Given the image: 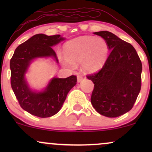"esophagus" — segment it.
<instances>
[{
    "instance_id": "esophagus-1",
    "label": "esophagus",
    "mask_w": 152,
    "mask_h": 152,
    "mask_svg": "<svg viewBox=\"0 0 152 152\" xmlns=\"http://www.w3.org/2000/svg\"><path fill=\"white\" fill-rule=\"evenodd\" d=\"M83 79V76H81V75H78L77 76V81L79 83V82H81L82 80Z\"/></svg>"
}]
</instances>
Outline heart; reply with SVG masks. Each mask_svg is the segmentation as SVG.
Returning <instances> with one entry per match:
<instances>
[{
  "instance_id": "b5f03b06",
  "label": "heart",
  "mask_w": 152,
  "mask_h": 152,
  "mask_svg": "<svg viewBox=\"0 0 152 152\" xmlns=\"http://www.w3.org/2000/svg\"><path fill=\"white\" fill-rule=\"evenodd\" d=\"M66 56L59 59L64 66L74 69L75 64L82 62V69L87 73L100 70L109 53L107 43L102 37L80 36L71 40L64 46Z\"/></svg>"
}]
</instances>
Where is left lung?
Segmentation results:
<instances>
[{
    "instance_id": "1",
    "label": "left lung",
    "mask_w": 152,
    "mask_h": 152,
    "mask_svg": "<svg viewBox=\"0 0 152 152\" xmlns=\"http://www.w3.org/2000/svg\"><path fill=\"white\" fill-rule=\"evenodd\" d=\"M94 34L105 40L111 52L102 69L87 76L94 83L91 102L100 114L117 117L129 111L137 100L142 86V64L130 43L109 31Z\"/></svg>"
}]
</instances>
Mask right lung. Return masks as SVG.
<instances>
[{"mask_svg": "<svg viewBox=\"0 0 152 152\" xmlns=\"http://www.w3.org/2000/svg\"><path fill=\"white\" fill-rule=\"evenodd\" d=\"M65 40L60 35H34L19 45L10 59V83L19 104L29 114L41 118L53 116L60 111L67 94L76 84V76L66 78L54 77L44 89L31 88L26 78L31 63L37 58L52 57L58 63L52 46Z\"/></svg>", "mask_w": 152, "mask_h": 152, "instance_id": "right-lung-1", "label": "right lung"}]
</instances>
